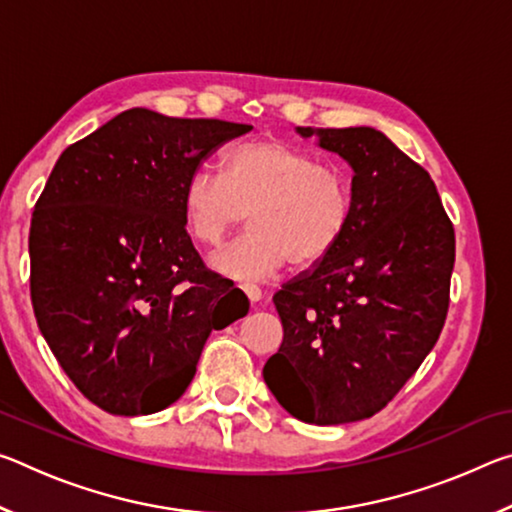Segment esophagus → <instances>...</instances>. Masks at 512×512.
I'll return each instance as SVG.
<instances>
[{
	"label": "esophagus",
	"mask_w": 512,
	"mask_h": 512,
	"mask_svg": "<svg viewBox=\"0 0 512 512\" xmlns=\"http://www.w3.org/2000/svg\"><path fill=\"white\" fill-rule=\"evenodd\" d=\"M241 291L246 293L250 302H259V300H262V289H259L257 284H241Z\"/></svg>",
	"instance_id": "34e87169"
}]
</instances>
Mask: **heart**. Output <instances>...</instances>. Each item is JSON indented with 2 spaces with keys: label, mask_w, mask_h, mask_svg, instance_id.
Returning a JSON list of instances; mask_svg holds the SVG:
<instances>
[{
  "label": "heart",
  "mask_w": 512,
  "mask_h": 512,
  "mask_svg": "<svg viewBox=\"0 0 512 512\" xmlns=\"http://www.w3.org/2000/svg\"><path fill=\"white\" fill-rule=\"evenodd\" d=\"M246 212L250 230L212 257L216 271L259 282L289 262L316 266L352 225V173L275 137L239 142L223 151L219 176L201 169L187 180L183 214L194 241L219 248Z\"/></svg>",
  "instance_id": "1"
}]
</instances>
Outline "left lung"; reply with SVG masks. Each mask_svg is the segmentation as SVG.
<instances>
[{
    "label": "left lung",
    "instance_id": "1",
    "mask_svg": "<svg viewBox=\"0 0 512 512\" xmlns=\"http://www.w3.org/2000/svg\"><path fill=\"white\" fill-rule=\"evenodd\" d=\"M298 133L352 167L354 219L332 255L273 296L284 339L264 381L302 422H357L400 393L443 332L454 225L429 173L384 133Z\"/></svg>",
    "mask_w": 512,
    "mask_h": 512
}]
</instances>
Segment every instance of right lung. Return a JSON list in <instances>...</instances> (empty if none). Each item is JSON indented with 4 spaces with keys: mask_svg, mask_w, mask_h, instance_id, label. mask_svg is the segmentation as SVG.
<instances>
[{
    "mask_svg": "<svg viewBox=\"0 0 512 512\" xmlns=\"http://www.w3.org/2000/svg\"><path fill=\"white\" fill-rule=\"evenodd\" d=\"M248 124L121 112L60 155L31 219V302L60 368L112 415L167 409L212 329L248 314L203 264L183 192Z\"/></svg>",
    "mask_w": 512,
    "mask_h": 512,
    "instance_id": "obj_1",
    "label": "right lung"
}]
</instances>
